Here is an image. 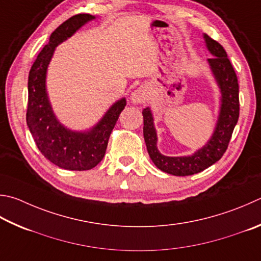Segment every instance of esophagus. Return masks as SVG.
<instances>
[{
	"mask_svg": "<svg viewBox=\"0 0 261 261\" xmlns=\"http://www.w3.org/2000/svg\"><path fill=\"white\" fill-rule=\"evenodd\" d=\"M149 98L148 89L145 85H141L138 89H136L134 92L131 93V102L132 103H144Z\"/></svg>",
	"mask_w": 261,
	"mask_h": 261,
	"instance_id": "34e87169",
	"label": "esophagus"
}]
</instances>
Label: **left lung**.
I'll return each instance as SVG.
<instances>
[{
	"label": "left lung",
	"mask_w": 261,
	"mask_h": 261,
	"mask_svg": "<svg viewBox=\"0 0 261 261\" xmlns=\"http://www.w3.org/2000/svg\"><path fill=\"white\" fill-rule=\"evenodd\" d=\"M207 50L213 56L207 59L211 72L220 89V112L209 141L189 156H165L158 149V135L154 126V118L149 107L143 111L144 138L149 158L161 171L173 176H192L211 167L221 159L228 147L231 134L240 115L238 76L222 45L203 35Z\"/></svg>",
	"instance_id": "left-lung-1"
}]
</instances>
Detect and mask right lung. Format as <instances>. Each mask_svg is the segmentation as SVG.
I'll return each mask as SVG.
<instances>
[{"mask_svg": "<svg viewBox=\"0 0 261 261\" xmlns=\"http://www.w3.org/2000/svg\"><path fill=\"white\" fill-rule=\"evenodd\" d=\"M96 18L89 13L70 17L52 33L49 43L37 56L28 75L27 125L37 148L57 167L83 171L96 167L103 159L108 139L121 112L125 98L117 100L96 125L88 131H73L57 120L46 92V70L56 46L63 43L84 23Z\"/></svg>", "mask_w": 261, "mask_h": 261, "instance_id": "add662e5", "label": "right lung"}]
</instances>
